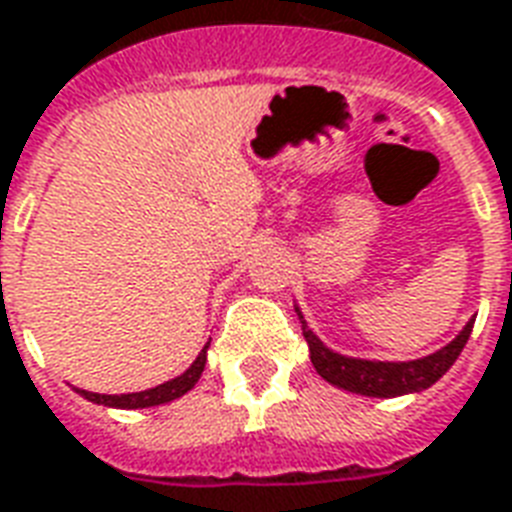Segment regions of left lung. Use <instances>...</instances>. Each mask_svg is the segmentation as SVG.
I'll use <instances>...</instances> for the list:
<instances>
[{"mask_svg":"<svg viewBox=\"0 0 512 512\" xmlns=\"http://www.w3.org/2000/svg\"><path fill=\"white\" fill-rule=\"evenodd\" d=\"M300 322H303V314L298 311ZM473 333V319L464 325V330L456 335L454 341L443 346L435 354H429L424 360L413 362H370V360H354V357H343V354H335L319 341L317 335L308 330V325L303 322V338L308 341V349H311V362L314 368L325 381H330L333 386H341V389H349V392H357V395L368 397H400L408 395V392H421L438 381L443 373H446L451 365L456 362V357L462 354L464 343Z\"/></svg>","mask_w":512,"mask_h":512,"instance_id":"obj_1","label":"left lung"}]
</instances>
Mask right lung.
Instances as JSON below:
<instances>
[{"label": "right lung", "instance_id": "right-lung-1", "mask_svg": "<svg viewBox=\"0 0 512 512\" xmlns=\"http://www.w3.org/2000/svg\"><path fill=\"white\" fill-rule=\"evenodd\" d=\"M206 349H209V346H204V351L195 357L193 365H190L182 376L171 378V381L155 386V389H144V392H134V395H99V392H85V389H77V392H80L85 400H91V403L99 405H109V408H152V405L171 403V400H177V397H182L198 384V378H201L206 365Z\"/></svg>", "mask_w": 512, "mask_h": 512}]
</instances>
